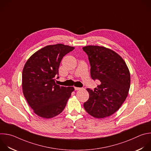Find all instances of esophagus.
Listing matches in <instances>:
<instances>
[{"label": "esophagus", "mask_w": 151, "mask_h": 151, "mask_svg": "<svg viewBox=\"0 0 151 151\" xmlns=\"http://www.w3.org/2000/svg\"><path fill=\"white\" fill-rule=\"evenodd\" d=\"M74 88H75V89L76 91H78V90H80V89H81V88H79V87H76V86H75Z\"/></svg>", "instance_id": "34e87169"}]
</instances>
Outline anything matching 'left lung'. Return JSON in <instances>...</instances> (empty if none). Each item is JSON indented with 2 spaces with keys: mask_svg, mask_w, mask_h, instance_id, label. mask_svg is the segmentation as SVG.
I'll return each mask as SVG.
<instances>
[{
  "mask_svg": "<svg viewBox=\"0 0 151 151\" xmlns=\"http://www.w3.org/2000/svg\"><path fill=\"white\" fill-rule=\"evenodd\" d=\"M92 79L100 84L94 90L87 88L89 99L83 104L91 116L102 119L116 113L126 100L130 86V74L123 58L113 50L103 46L87 45Z\"/></svg>",
  "mask_w": 151,
  "mask_h": 151,
  "instance_id": "obj_1",
  "label": "left lung"
}]
</instances>
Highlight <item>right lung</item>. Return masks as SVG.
<instances>
[{"instance_id":"1","label":"right lung","mask_w":151,"mask_h":151,"mask_svg":"<svg viewBox=\"0 0 151 151\" xmlns=\"http://www.w3.org/2000/svg\"><path fill=\"white\" fill-rule=\"evenodd\" d=\"M74 48L63 44L48 45L34 53L25 63L22 74L23 93L37 116L53 118L65 108L75 89L57 85L55 78L59 74L62 58Z\"/></svg>"}]
</instances>
